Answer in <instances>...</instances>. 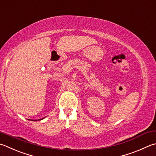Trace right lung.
Masks as SVG:
<instances>
[{"instance_id": "add662e5", "label": "right lung", "mask_w": 156, "mask_h": 156, "mask_svg": "<svg viewBox=\"0 0 156 156\" xmlns=\"http://www.w3.org/2000/svg\"><path fill=\"white\" fill-rule=\"evenodd\" d=\"M44 119V117H43V118H42V119H37L38 120V121H39V120H42V119ZM29 120H30V119H29ZM32 120V121H37V120H36V119H34V120H32V119H31Z\"/></svg>"}]
</instances>
